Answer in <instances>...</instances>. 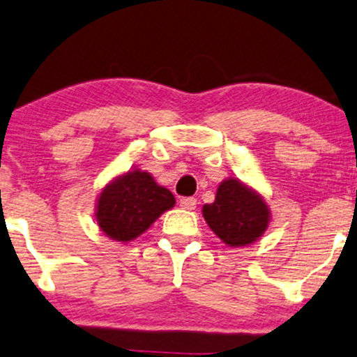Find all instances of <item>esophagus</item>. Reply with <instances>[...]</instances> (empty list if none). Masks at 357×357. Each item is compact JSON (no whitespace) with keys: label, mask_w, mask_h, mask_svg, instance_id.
<instances>
[{"label":"esophagus","mask_w":357,"mask_h":357,"mask_svg":"<svg viewBox=\"0 0 357 357\" xmlns=\"http://www.w3.org/2000/svg\"><path fill=\"white\" fill-rule=\"evenodd\" d=\"M196 204H197V201L194 199V197H181V199H179V206L186 211L196 209Z\"/></svg>","instance_id":"esophagus-1"}]
</instances>
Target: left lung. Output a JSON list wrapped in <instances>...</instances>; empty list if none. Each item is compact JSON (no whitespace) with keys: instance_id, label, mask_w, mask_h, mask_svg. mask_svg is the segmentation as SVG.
<instances>
[{"instance_id":"left-lung-1","label":"left lung","mask_w":357,"mask_h":357,"mask_svg":"<svg viewBox=\"0 0 357 357\" xmlns=\"http://www.w3.org/2000/svg\"><path fill=\"white\" fill-rule=\"evenodd\" d=\"M212 232L231 247L255 242L268 227L270 211L265 201L237 179L219 184L215 201L202 207Z\"/></svg>"}]
</instances>
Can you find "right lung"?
Segmentation results:
<instances>
[{"label":"right lung","instance_id":"obj_1","mask_svg":"<svg viewBox=\"0 0 357 357\" xmlns=\"http://www.w3.org/2000/svg\"><path fill=\"white\" fill-rule=\"evenodd\" d=\"M171 191L158 186L145 171H128L100 192L97 224L114 241L130 242L174 206Z\"/></svg>","mask_w":357,"mask_h":357}]
</instances>
